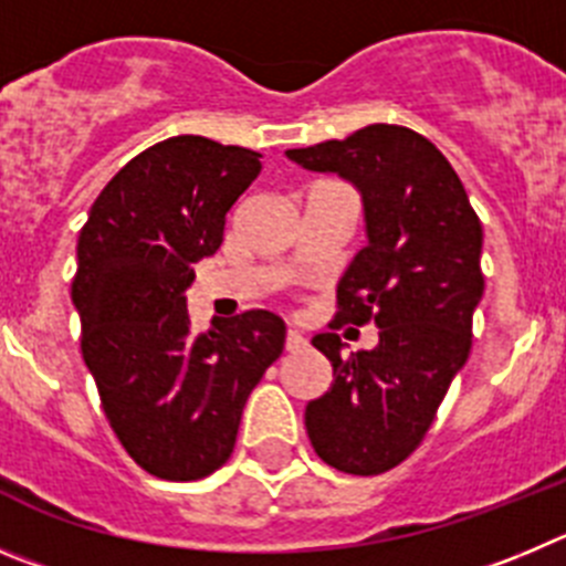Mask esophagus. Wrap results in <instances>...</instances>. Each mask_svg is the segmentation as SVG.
<instances>
[{"label":"esophagus","mask_w":566,"mask_h":566,"mask_svg":"<svg viewBox=\"0 0 566 566\" xmlns=\"http://www.w3.org/2000/svg\"><path fill=\"white\" fill-rule=\"evenodd\" d=\"M304 346H307V338L295 333V329H290L287 338H284V349H287V353H298V349H304Z\"/></svg>","instance_id":"1"}]
</instances>
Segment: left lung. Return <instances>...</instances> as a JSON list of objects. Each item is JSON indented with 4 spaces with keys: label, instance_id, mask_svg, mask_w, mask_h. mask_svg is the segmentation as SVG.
Wrapping results in <instances>:
<instances>
[{
    "label": "left lung",
    "instance_id": "8db88e82",
    "mask_svg": "<svg viewBox=\"0 0 566 566\" xmlns=\"http://www.w3.org/2000/svg\"><path fill=\"white\" fill-rule=\"evenodd\" d=\"M284 155L353 182L364 202L366 248L340 276L329 327L375 321L378 346L346 358L338 333L315 335L333 386L310 400L304 426L327 465L375 476L420 446L471 353L485 290L480 217L442 151L406 126L371 124Z\"/></svg>",
    "mask_w": 566,
    "mask_h": 566
}]
</instances>
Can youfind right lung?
I'll return each instance as SVG.
<instances>
[{
  "mask_svg": "<svg viewBox=\"0 0 566 566\" xmlns=\"http://www.w3.org/2000/svg\"><path fill=\"white\" fill-rule=\"evenodd\" d=\"M259 151L177 135L106 182L78 237L81 355L120 446L160 480L191 482L231 457L253 386L282 355L268 310L191 333L195 264L222 245L226 213L262 171Z\"/></svg>",
  "mask_w": 566,
  "mask_h": 566,
  "instance_id": "1",
  "label": "right lung"
}]
</instances>
